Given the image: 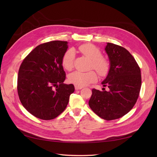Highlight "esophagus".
Returning <instances> with one entry per match:
<instances>
[{
    "mask_svg": "<svg viewBox=\"0 0 157 157\" xmlns=\"http://www.w3.org/2000/svg\"><path fill=\"white\" fill-rule=\"evenodd\" d=\"M82 88V87H79V86H75V89L76 90H81Z\"/></svg>",
    "mask_w": 157,
    "mask_h": 157,
    "instance_id": "obj_1",
    "label": "esophagus"
}]
</instances>
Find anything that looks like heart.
<instances>
[{"mask_svg":"<svg viewBox=\"0 0 157 157\" xmlns=\"http://www.w3.org/2000/svg\"><path fill=\"white\" fill-rule=\"evenodd\" d=\"M79 51L82 54L91 60V68L94 69L100 75L105 76L109 70V63L106 59L102 57L101 51L96 46L92 44H84L79 46ZM75 58V52L73 49H69L63 55L62 65L66 70L70 71L73 67ZM97 79V75L94 71L82 72L73 71L68 76V80L75 86L83 87Z\"/></svg>","mask_w":157,"mask_h":157,"instance_id":"1","label":"heart"}]
</instances>
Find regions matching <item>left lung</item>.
<instances>
[{"mask_svg":"<svg viewBox=\"0 0 157 157\" xmlns=\"http://www.w3.org/2000/svg\"><path fill=\"white\" fill-rule=\"evenodd\" d=\"M110 68L102 82V91L92 89L88 105L103 119L113 120L130 111L137 101L141 88L140 69L135 59L125 48L107 42L105 48Z\"/></svg>","mask_w":157,"mask_h":157,"instance_id":"1","label":"left lung"}]
</instances>
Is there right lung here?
<instances>
[{"label":"right lung","instance_id":"obj_1","mask_svg":"<svg viewBox=\"0 0 157 157\" xmlns=\"http://www.w3.org/2000/svg\"><path fill=\"white\" fill-rule=\"evenodd\" d=\"M68 48L66 41L40 44L23 60L17 78L20 101L27 111L43 120L56 118L68 105L74 92L73 84H65L62 58Z\"/></svg>","mask_w":157,"mask_h":157}]
</instances>
